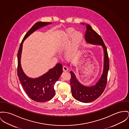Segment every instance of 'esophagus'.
<instances>
[{
  "label": "esophagus",
  "mask_w": 129,
  "mask_h": 129,
  "mask_svg": "<svg viewBox=\"0 0 129 129\" xmlns=\"http://www.w3.org/2000/svg\"><path fill=\"white\" fill-rule=\"evenodd\" d=\"M62 69L63 70V71H68V69L67 68V67H66V66H64L62 68Z\"/></svg>",
  "instance_id": "esophagus-1"
}]
</instances>
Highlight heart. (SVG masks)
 I'll use <instances>...</instances> for the list:
<instances>
[{
  "label": "heart",
  "mask_w": 129,
  "mask_h": 129,
  "mask_svg": "<svg viewBox=\"0 0 129 129\" xmlns=\"http://www.w3.org/2000/svg\"><path fill=\"white\" fill-rule=\"evenodd\" d=\"M75 32L76 31L75 30L73 29H69L67 32V36L69 38H71L73 36L71 43L67 50V53L68 54H72V52L77 48L82 39V34L80 32Z\"/></svg>",
  "instance_id": "1"
}]
</instances>
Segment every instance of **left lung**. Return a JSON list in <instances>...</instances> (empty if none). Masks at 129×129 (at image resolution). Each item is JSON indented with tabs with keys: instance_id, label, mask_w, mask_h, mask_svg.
<instances>
[{
	"instance_id": "left-lung-1",
	"label": "left lung",
	"mask_w": 129,
	"mask_h": 129,
	"mask_svg": "<svg viewBox=\"0 0 129 129\" xmlns=\"http://www.w3.org/2000/svg\"><path fill=\"white\" fill-rule=\"evenodd\" d=\"M85 40L87 43L99 45L102 46L104 50V67L102 75L98 81L93 86H87L81 84L74 73L70 71L71 74L70 85L72 96L78 101L83 103L92 102L102 94L107 83V77L109 70V59L107 47L103 40L89 24L86 25Z\"/></svg>"
}]
</instances>
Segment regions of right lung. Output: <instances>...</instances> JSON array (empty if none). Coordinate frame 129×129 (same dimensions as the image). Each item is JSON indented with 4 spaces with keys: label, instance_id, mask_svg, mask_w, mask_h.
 <instances>
[{
    "label": "right lung",
    "instance_id": "right-lung-1",
    "mask_svg": "<svg viewBox=\"0 0 129 129\" xmlns=\"http://www.w3.org/2000/svg\"><path fill=\"white\" fill-rule=\"evenodd\" d=\"M51 24V22H38L28 31L24 37L17 53V76L22 87L28 96L38 102H44L50 100L55 94L54 86L62 73V66L57 63L53 68L39 77H28L23 72L20 59L24 41L36 30Z\"/></svg>",
    "mask_w": 129,
    "mask_h": 129
}]
</instances>
